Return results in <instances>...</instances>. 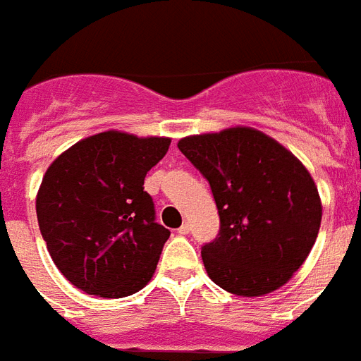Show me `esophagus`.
I'll return each mask as SVG.
<instances>
[{
    "label": "esophagus",
    "mask_w": 361,
    "mask_h": 361,
    "mask_svg": "<svg viewBox=\"0 0 361 361\" xmlns=\"http://www.w3.org/2000/svg\"><path fill=\"white\" fill-rule=\"evenodd\" d=\"M189 231H190V226H189V222L181 224V226L178 227V233H180V235H189Z\"/></svg>",
    "instance_id": "1"
}]
</instances>
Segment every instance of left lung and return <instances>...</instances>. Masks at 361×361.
Instances as JSON below:
<instances>
[{
    "label": "left lung",
    "mask_w": 361,
    "mask_h": 361,
    "mask_svg": "<svg viewBox=\"0 0 361 361\" xmlns=\"http://www.w3.org/2000/svg\"><path fill=\"white\" fill-rule=\"evenodd\" d=\"M178 148L205 176L220 233L202 247L207 275L226 292L260 298L302 266L321 226V198L307 166L250 126L189 135Z\"/></svg>",
    "instance_id": "obj_1"
}]
</instances>
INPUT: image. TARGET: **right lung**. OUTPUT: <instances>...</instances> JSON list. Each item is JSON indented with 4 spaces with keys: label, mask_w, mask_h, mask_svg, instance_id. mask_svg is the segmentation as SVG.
Wrapping results in <instances>:
<instances>
[{
    "label": "right lung",
    "mask_w": 361,
    "mask_h": 361,
    "mask_svg": "<svg viewBox=\"0 0 361 361\" xmlns=\"http://www.w3.org/2000/svg\"><path fill=\"white\" fill-rule=\"evenodd\" d=\"M169 145L171 137L108 130L80 139L45 171L36 195L38 226L73 286L119 299L152 279L171 231L156 222L143 185Z\"/></svg>",
    "instance_id": "1"
}]
</instances>
